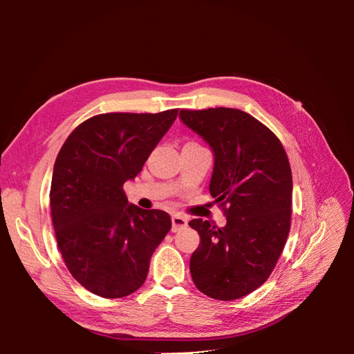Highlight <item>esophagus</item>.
<instances>
[{"label":"esophagus","instance_id":"obj_1","mask_svg":"<svg viewBox=\"0 0 354 354\" xmlns=\"http://www.w3.org/2000/svg\"><path fill=\"white\" fill-rule=\"evenodd\" d=\"M187 227V221L184 219L183 216L179 214H173L171 216V231L176 232V231H181Z\"/></svg>","mask_w":354,"mask_h":354}]
</instances>
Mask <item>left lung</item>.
Returning a JSON list of instances; mask_svg holds the SVG:
<instances>
[{
  "label": "left lung",
  "mask_w": 354,
  "mask_h": 354,
  "mask_svg": "<svg viewBox=\"0 0 354 354\" xmlns=\"http://www.w3.org/2000/svg\"><path fill=\"white\" fill-rule=\"evenodd\" d=\"M179 117L214 152L209 193L227 225L193 219L201 242L190 272L207 297L232 301L265 283L284 250L292 217V171L277 135L232 108L181 109Z\"/></svg>",
  "instance_id": "8db88e82"
}]
</instances>
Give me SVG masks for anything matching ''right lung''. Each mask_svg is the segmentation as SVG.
I'll return each mask as SVG.
<instances>
[{
  "label": "right lung",
  "instance_id": "1",
  "mask_svg": "<svg viewBox=\"0 0 354 354\" xmlns=\"http://www.w3.org/2000/svg\"><path fill=\"white\" fill-rule=\"evenodd\" d=\"M176 115L178 109L94 115L59 150L50 189L56 242L70 274L95 295L138 290L171 228L165 212L127 204L123 185L141 171Z\"/></svg>",
  "mask_w": 354,
  "mask_h": 354
}]
</instances>
